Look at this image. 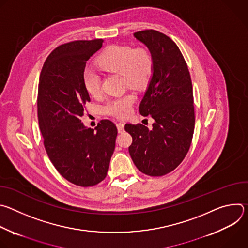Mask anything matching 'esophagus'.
Instances as JSON below:
<instances>
[{"label":"esophagus","mask_w":248,"mask_h":248,"mask_svg":"<svg viewBox=\"0 0 248 248\" xmlns=\"http://www.w3.org/2000/svg\"><path fill=\"white\" fill-rule=\"evenodd\" d=\"M117 128L119 132H123L124 128V123H118L117 124Z\"/></svg>","instance_id":"34e87169"}]
</instances>
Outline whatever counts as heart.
Here are the masks:
<instances>
[{
    "instance_id": "obj_1",
    "label": "heart",
    "mask_w": 248,
    "mask_h": 248,
    "mask_svg": "<svg viewBox=\"0 0 248 248\" xmlns=\"http://www.w3.org/2000/svg\"><path fill=\"white\" fill-rule=\"evenodd\" d=\"M97 63L106 72L121 74L124 83L132 88L145 86L153 72L151 54L145 49H133L129 46L109 47L99 57ZM82 82L89 95L97 96L100 93V77L93 69L86 67L83 70ZM134 101L135 97L130 93L110 98L104 104L103 112L109 116L124 118L130 113Z\"/></svg>"
}]
</instances>
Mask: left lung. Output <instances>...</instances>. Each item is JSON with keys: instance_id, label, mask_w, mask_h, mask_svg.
<instances>
[{"instance_id": "obj_1", "label": "left lung", "mask_w": 248, "mask_h": 248, "mask_svg": "<svg viewBox=\"0 0 248 248\" xmlns=\"http://www.w3.org/2000/svg\"><path fill=\"white\" fill-rule=\"evenodd\" d=\"M153 59V72L139 105V113L151 116L152 128L126 124L132 136L128 147L136 168L151 176L173 170L186 156L194 131V105L190 75L179 47L167 35L150 29L135 32Z\"/></svg>"}]
</instances>
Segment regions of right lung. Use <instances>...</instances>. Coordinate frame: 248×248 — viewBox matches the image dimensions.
Listing matches in <instances>:
<instances>
[{
    "label": "right lung",
    "mask_w": 248,
    "mask_h": 248,
    "mask_svg": "<svg viewBox=\"0 0 248 248\" xmlns=\"http://www.w3.org/2000/svg\"><path fill=\"white\" fill-rule=\"evenodd\" d=\"M103 42L78 40L57 47L46 59L39 78L38 121L46 152L66 181L83 187L106 178L118 134L109 120L100 121L95 129L80 120L84 105L90 102L82 73Z\"/></svg>",
    "instance_id": "1"
}]
</instances>
